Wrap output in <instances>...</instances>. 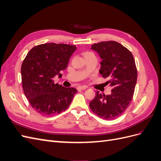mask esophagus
<instances>
[{"instance_id":"1","label":"esophagus","mask_w":161,"mask_h":161,"mask_svg":"<svg viewBox=\"0 0 161 161\" xmlns=\"http://www.w3.org/2000/svg\"><path fill=\"white\" fill-rule=\"evenodd\" d=\"M86 89H87V86H79L77 87L78 90H85Z\"/></svg>"}]
</instances>
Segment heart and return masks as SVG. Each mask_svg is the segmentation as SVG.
I'll use <instances>...</instances> for the list:
<instances>
[{
    "instance_id": "b5f03b06",
    "label": "heart",
    "mask_w": 161,
    "mask_h": 161,
    "mask_svg": "<svg viewBox=\"0 0 161 161\" xmlns=\"http://www.w3.org/2000/svg\"><path fill=\"white\" fill-rule=\"evenodd\" d=\"M83 55H84L85 58H87V57H89V56H94L93 53H92L91 52H85V53H83Z\"/></svg>"
}]
</instances>
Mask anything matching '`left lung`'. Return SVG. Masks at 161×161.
<instances>
[{
    "instance_id": "8db88e82",
    "label": "left lung",
    "mask_w": 161,
    "mask_h": 161,
    "mask_svg": "<svg viewBox=\"0 0 161 161\" xmlns=\"http://www.w3.org/2000/svg\"><path fill=\"white\" fill-rule=\"evenodd\" d=\"M91 49L99 53L102 60L100 74L112 86L110 95L96 92L89 103L92 112L100 118L111 120L126 110L133 98L137 81V69L134 56L126 47L115 41L94 43Z\"/></svg>"
}]
</instances>
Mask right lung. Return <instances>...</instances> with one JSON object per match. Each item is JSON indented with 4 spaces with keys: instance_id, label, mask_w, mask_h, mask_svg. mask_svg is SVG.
I'll return each instance as SVG.
<instances>
[{
    "instance_id": "right-lung-1",
    "label": "right lung",
    "mask_w": 161,
    "mask_h": 161,
    "mask_svg": "<svg viewBox=\"0 0 161 161\" xmlns=\"http://www.w3.org/2000/svg\"><path fill=\"white\" fill-rule=\"evenodd\" d=\"M75 46L48 43L33 47L21 66L24 94L32 108L42 115H53L65 111L73 99L76 89L55 84L53 78L62 76Z\"/></svg>"
}]
</instances>
